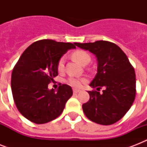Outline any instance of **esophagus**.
<instances>
[{"instance_id": "esophagus-1", "label": "esophagus", "mask_w": 147, "mask_h": 147, "mask_svg": "<svg viewBox=\"0 0 147 147\" xmlns=\"http://www.w3.org/2000/svg\"><path fill=\"white\" fill-rule=\"evenodd\" d=\"M81 90L79 89H76V88H74L73 89V92L75 93V94H77V93H78V92H80Z\"/></svg>"}]
</instances>
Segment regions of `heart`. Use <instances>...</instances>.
<instances>
[{"label":"heart","instance_id":"b5f03b06","mask_svg":"<svg viewBox=\"0 0 147 147\" xmlns=\"http://www.w3.org/2000/svg\"><path fill=\"white\" fill-rule=\"evenodd\" d=\"M72 58L76 61H77V62H79L82 65H85L86 63H88L90 62V60H91V57H90L89 54L84 50H77L76 52H74L72 53ZM65 61V57L64 56H62L59 59V62H58L57 69L59 71H62L63 69H64ZM68 82L71 86L78 87V86H80V85L82 82V80L80 79V78H76V77H70L68 79Z\"/></svg>","mask_w":147,"mask_h":147}]
</instances>
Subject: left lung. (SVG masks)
<instances>
[{"label":"left lung","instance_id":"8db88e82","mask_svg":"<svg viewBox=\"0 0 147 147\" xmlns=\"http://www.w3.org/2000/svg\"><path fill=\"white\" fill-rule=\"evenodd\" d=\"M75 45L95 55L98 72L90 84L102 93L88 91L90 99L82 105L83 111L90 121L111 125L121 120L129 111L136 96V75L123 50L116 44L99 40Z\"/></svg>","mask_w":147,"mask_h":147}]
</instances>
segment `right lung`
Returning <instances> with one entry per match:
<instances>
[{
    "label": "right lung",
    "instance_id": "add662e5",
    "mask_svg": "<svg viewBox=\"0 0 147 147\" xmlns=\"http://www.w3.org/2000/svg\"><path fill=\"white\" fill-rule=\"evenodd\" d=\"M75 43L42 40L27 47L15 65L11 75V90L20 113L31 122L42 124L57 118L72 95L68 85L57 92L48 85L58 76L57 63Z\"/></svg>",
    "mask_w": 147,
    "mask_h": 147
}]
</instances>
